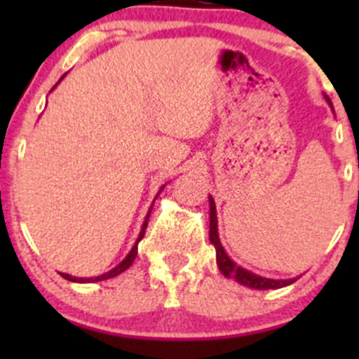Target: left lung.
<instances>
[{"label": "left lung", "mask_w": 359, "mask_h": 359, "mask_svg": "<svg viewBox=\"0 0 359 359\" xmlns=\"http://www.w3.org/2000/svg\"><path fill=\"white\" fill-rule=\"evenodd\" d=\"M324 97L332 109L331 100H329L325 94H324ZM209 241H211V245L216 248V262H217V266H219L221 273L228 278H234L238 283H240V285H245L248 288H257V290H269V288L287 287L297 280V278H288V280L266 278V277H262V275L253 273V271L243 269V266L238 265L236 262H233V259L229 258V255L226 253L224 246L221 245L219 233H217L216 204H214L212 196H209Z\"/></svg>", "instance_id": "obj_1"}]
</instances>
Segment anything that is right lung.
<instances>
[{
	"mask_svg": "<svg viewBox=\"0 0 359 359\" xmlns=\"http://www.w3.org/2000/svg\"><path fill=\"white\" fill-rule=\"evenodd\" d=\"M62 79H64V76L60 77V81H62ZM60 81H59V82H60ZM59 82H57V84H59ZM57 84H55V86H57ZM55 86H53L52 90L55 89ZM163 187H165V185H162V187H160L158 194L163 191ZM158 194H156V197H158ZM151 205H154V204H151ZM151 205H150V209H148V212H147V216H145V221H143V224H142V231H140L138 238H137V241H135V245H133V248L130 250V253L126 255L125 259H123V262L119 263V265L114 266V269H111L109 271H106V273L100 275V277H90V278H77V277H72V275H69V273H60V277H64L65 280H69V282H76V283H93V282H101V280H108V278H113V277H116V275L123 273V271L130 269V266H131V263H133V262H135V258H137V253H138V243L143 240V236H145V229H147L148 219H150Z\"/></svg>",
	"mask_w": 359,
	"mask_h": 359,
	"instance_id": "1",
	"label": "right lung"
}]
</instances>
